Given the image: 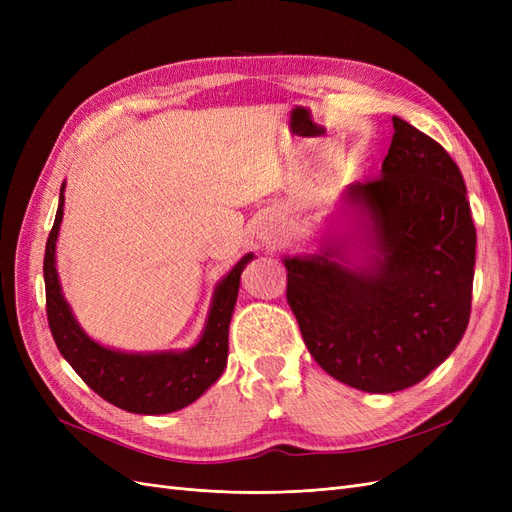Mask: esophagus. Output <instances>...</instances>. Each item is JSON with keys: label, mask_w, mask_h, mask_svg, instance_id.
<instances>
[{"label": "esophagus", "mask_w": 512, "mask_h": 512, "mask_svg": "<svg viewBox=\"0 0 512 512\" xmlns=\"http://www.w3.org/2000/svg\"><path fill=\"white\" fill-rule=\"evenodd\" d=\"M280 239H282V230H280V226H277V222L267 220L265 224L258 228V241L262 245L275 247V245H280Z\"/></svg>", "instance_id": "obj_1"}]
</instances>
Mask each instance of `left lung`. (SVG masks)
Returning <instances> with one entry per match:
<instances>
[{"mask_svg":"<svg viewBox=\"0 0 512 512\" xmlns=\"http://www.w3.org/2000/svg\"><path fill=\"white\" fill-rule=\"evenodd\" d=\"M380 177L344 192V232L284 256L286 297L307 350L365 393L404 391L461 342L470 320L476 230L459 166L393 117Z\"/></svg>","mask_w":512,"mask_h":512,"instance_id":"left-lung-1","label":"left lung"}]
</instances>
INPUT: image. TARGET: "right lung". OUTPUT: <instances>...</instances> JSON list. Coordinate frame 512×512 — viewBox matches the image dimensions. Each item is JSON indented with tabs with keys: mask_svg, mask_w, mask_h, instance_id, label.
<instances>
[{
	"mask_svg": "<svg viewBox=\"0 0 512 512\" xmlns=\"http://www.w3.org/2000/svg\"><path fill=\"white\" fill-rule=\"evenodd\" d=\"M61 183L59 207L44 252L46 316L61 356L108 404L134 414H168L190 406L211 384L218 382L228 359V327L235 312L241 273L254 254H245L213 290L205 329L196 344L185 350L126 352L102 346L74 318L72 307L61 292L55 267L59 226L64 220Z\"/></svg>",
	"mask_w": 512,
	"mask_h": 512,
	"instance_id": "right-lung-1",
	"label": "right lung"
}]
</instances>
